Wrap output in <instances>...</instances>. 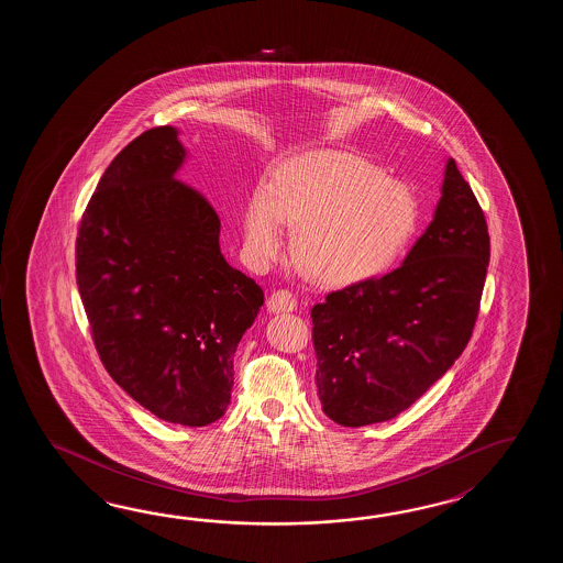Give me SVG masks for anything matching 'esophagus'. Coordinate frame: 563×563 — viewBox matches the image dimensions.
Masks as SVG:
<instances>
[{"label":"esophagus","instance_id":"obj_1","mask_svg":"<svg viewBox=\"0 0 563 563\" xmlns=\"http://www.w3.org/2000/svg\"><path fill=\"white\" fill-rule=\"evenodd\" d=\"M298 306V301L294 298V294L289 289H276L269 299H267V310L276 311H294Z\"/></svg>","mask_w":563,"mask_h":563}]
</instances>
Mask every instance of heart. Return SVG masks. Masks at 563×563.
Returning <instances> with one entry per match:
<instances>
[{"label": "heart", "instance_id": "obj_1", "mask_svg": "<svg viewBox=\"0 0 563 563\" xmlns=\"http://www.w3.org/2000/svg\"><path fill=\"white\" fill-rule=\"evenodd\" d=\"M296 228L291 252L303 274L328 286L378 276L417 228V203L398 180L342 151H316L279 168L243 219L250 252L272 260Z\"/></svg>", "mask_w": 563, "mask_h": 563}]
</instances>
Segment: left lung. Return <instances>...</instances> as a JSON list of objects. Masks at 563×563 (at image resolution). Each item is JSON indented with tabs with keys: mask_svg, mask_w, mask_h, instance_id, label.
Listing matches in <instances>:
<instances>
[{
	"mask_svg": "<svg viewBox=\"0 0 563 563\" xmlns=\"http://www.w3.org/2000/svg\"><path fill=\"white\" fill-rule=\"evenodd\" d=\"M489 255L483 209L449 158L434 219L402 265L311 308L323 412L366 427L419 400L473 335Z\"/></svg>",
	"mask_w": 563,
	"mask_h": 563,
	"instance_id": "left-lung-1",
	"label": "left lung"
}]
</instances>
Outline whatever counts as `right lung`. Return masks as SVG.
I'll use <instances>...</instances> for the list:
<instances>
[{"label": "right lung", "mask_w": 563, "mask_h": 563, "mask_svg": "<svg viewBox=\"0 0 563 563\" xmlns=\"http://www.w3.org/2000/svg\"><path fill=\"white\" fill-rule=\"evenodd\" d=\"M183 158L173 126L114 156L78 228L76 284L112 380L158 419L205 427L228 408L264 289L221 255L213 205L175 177Z\"/></svg>", "instance_id": "1"}]
</instances>
